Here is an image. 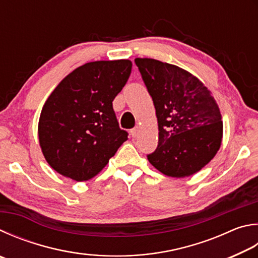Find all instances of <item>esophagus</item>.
<instances>
[{
	"label": "esophagus",
	"instance_id": "esophagus-1",
	"mask_svg": "<svg viewBox=\"0 0 258 258\" xmlns=\"http://www.w3.org/2000/svg\"><path fill=\"white\" fill-rule=\"evenodd\" d=\"M139 132H140V127H139V126H137V127H134L133 130H131V135H132L133 138H137Z\"/></svg>",
	"mask_w": 258,
	"mask_h": 258
}]
</instances>
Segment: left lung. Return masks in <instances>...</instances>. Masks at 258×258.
<instances>
[{
	"label": "left lung",
	"instance_id": "1",
	"mask_svg": "<svg viewBox=\"0 0 258 258\" xmlns=\"http://www.w3.org/2000/svg\"><path fill=\"white\" fill-rule=\"evenodd\" d=\"M159 130L158 148L148 160L161 174L184 178L212 160L222 142L220 108L202 81L186 70L154 58H135Z\"/></svg>",
	"mask_w": 258,
	"mask_h": 258
}]
</instances>
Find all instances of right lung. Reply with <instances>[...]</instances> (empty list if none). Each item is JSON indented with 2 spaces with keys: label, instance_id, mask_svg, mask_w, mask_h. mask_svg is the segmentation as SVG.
I'll use <instances>...</instances> for the list:
<instances>
[{
  "label": "right lung",
  "instance_id": "obj_1",
  "mask_svg": "<svg viewBox=\"0 0 258 258\" xmlns=\"http://www.w3.org/2000/svg\"><path fill=\"white\" fill-rule=\"evenodd\" d=\"M131 71L130 59L86 63L50 93L40 113L38 138L41 152L55 171L76 181L91 179L127 140L113 101Z\"/></svg>",
  "mask_w": 258,
  "mask_h": 258
}]
</instances>
